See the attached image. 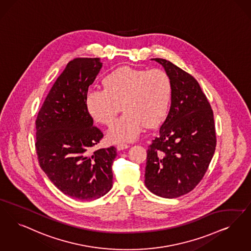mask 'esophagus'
Segmentation results:
<instances>
[{"label":"esophagus","mask_w":251,"mask_h":251,"mask_svg":"<svg viewBox=\"0 0 251 251\" xmlns=\"http://www.w3.org/2000/svg\"><path fill=\"white\" fill-rule=\"evenodd\" d=\"M129 147H130V145L127 144V143H120V144H118L117 149H118V151H122V150L128 149Z\"/></svg>","instance_id":"34e87169"}]
</instances>
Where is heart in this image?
Wrapping results in <instances>:
<instances>
[{"instance_id":"b5f03b06","label":"heart","mask_w":251,"mask_h":251,"mask_svg":"<svg viewBox=\"0 0 251 251\" xmlns=\"http://www.w3.org/2000/svg\"><path fill=\"white\" fill-rule=\"evenodd\" d=\"M102 90L86 95V106L92 119L109 126L121 110L125 111L111 126V142L135 139L145 126L154 128L165 120L170 109L173 82L161 69L122 66L102 80Z\"/></svg>"}]
</instances>
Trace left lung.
I'll return each mask as SVG.
<instances>
[{
	"label": "left lung",
	"mask_w": 251,
	"mask_h": 251,
	"mask_svg": "<svg viewBox=\"0 0 251 251\" xmlns=\"http://www.w3.org/2000/svg\"><path fill=\"white\" fill-rule=\"evenodd\" d=\"M161 63L173 82L170 111L149 146L145 184L163 198L192 191L208 169L216 150L213 110L199 83L169 60Z\"/></svg>",
	"instance_id": "8db88e82"
}]
</instances>
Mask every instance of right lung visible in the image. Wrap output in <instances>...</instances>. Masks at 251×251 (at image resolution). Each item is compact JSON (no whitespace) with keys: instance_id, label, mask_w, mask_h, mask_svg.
Listing matches in <instances>:
<instances>
[{"instance_id":"right-lung-1","label":"right lung","mask_w":251,"mask_h":251,"mask_svg":"<svg viewBox=\"0 0 251 251\" xmlns=\"http://www.w3.org/2000/svg\"><path fill=\"white\" fill-rule=\"evenodd\" d=\"M100 58L70 60L38 112L35 150L42 170L65 195L98 199L110 191L115 147L92 151L103 134L86 106L89 87L99 74Z\"/></svg>"}]
</instances>
